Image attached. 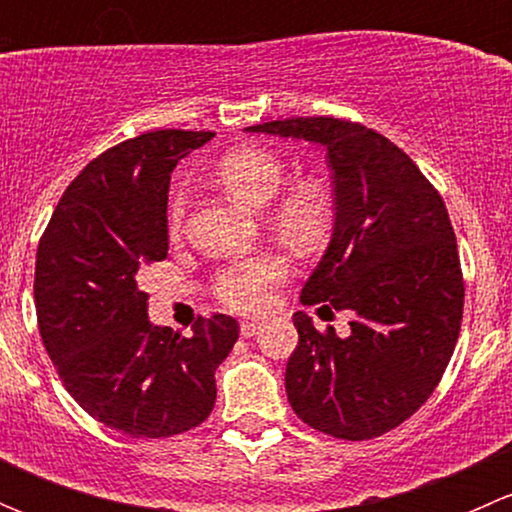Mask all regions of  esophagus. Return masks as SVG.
I'll return each mask as SVG.
<instances>
[{
    "instance_id": "34e87169",
    "label": "esophagus",
    "mask_w": 512,
    "mask_h": 512,
    "mask_svg": "<svg viewBox=\"0 0 512 512\" xmlns=\"http://www.w3.org/2000/svg\"><path fill=\"white\" fill-rule=\"evenodd\" d=\"M260 332V324L257 322H250V319H245V322H240V334L245 339H250V337H255V334Z\"/></svg>"
}]
</instances>
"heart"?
I'll use <instances>...</instances> for the list:
<instances>
[{"instance_id":"heart-1","label":"heart","mask_w":512,"mask_h":512,"mask_svg":"<svg viewBox=\"0 0 512 512\" xmlns=\"http://www.w3.org/2000/svg\"><path fill=\"white\" fill-rule=\"evenodd\" d=\"M218 183L232 198L250 208H265L285 183V163L265 148H237L220 160ZM185 200L175 195L168 208L170 230L183 223ZM272 230L297 247H317L332 227V200L327 190L314 180L292 183L270 208ZM289 260L282 252H257L230 262L215 277V294L225 307L242 314H255L270 304L272 289L287 280Z\"/></svg>"}]
</instances>
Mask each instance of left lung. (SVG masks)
Returning a JSON list of instances; mask_svg holds the SVG:
<instances>
[{"label": "left lung", "mask_w": 512, "mask_h": 512, "mask_svg": "<svg viewBox=\"0 0 512 512\" xmlns=\"http://www.w3.org/2000/svg\"><path fill=\"white\" fill-rule=\"evenodd\" d=\"M302 138L327 151L334 230L302 304L352 312V332H317L294 314L299 344L287 361V399L307 426L369 441L414 416L441 381L463 319V275L438 190L381 133L314 116L247 128Z\"/></svg>", "instance_id": "obj_1"}]
</instances>
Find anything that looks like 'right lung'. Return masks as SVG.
<instances>
[{"label": "right lung", "mask_w": 512, "mask_h": 512, "mask_svg": "<svg viewBox=\"0 0 512 512\" xmlns=\"http://www.w3.org/2000/svg\"><path fill=\"white\" fill-rule=\"evenodd\" d=\"M213 131H151L91 160L66 188L36 250L44 347L76 404L131 438L190 431L215 406V369L237 342L227 314L193 337L148 319L143 270L168 255V188Z\"/></svg>", "instance_id": "1"}]
</instances>
